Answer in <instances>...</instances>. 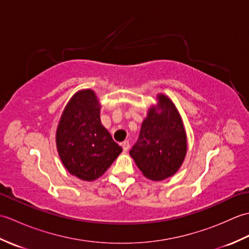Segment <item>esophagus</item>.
Wrapping results in <instances>:
<instances>
[{"label": "esophagus", "instance_id": "34e87169", "mask_svg": "<svg viewBox=\"0 0 249 249\" xmlns=\"http://www.w3.org/2000/svg\"><path fill=\"white\" fill-rule=\"evenodd\" d=\"M121 145H122V147H123L124 152H127L129 150V142L128 141H123Z\"/></svg>", "mask_w": 249, "mask_h": 249}]
</instances>
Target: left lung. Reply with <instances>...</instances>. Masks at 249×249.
I'll list each match as a JSON object with an SVG mask.
<instances>
[{
  "mask_svg": "<svg viewBox=\"0 0 249 249\" xmlns=\"http://www.w3.org/2000/svg\"><path fill=\"white\" fill-rule=\"evenodd\" d=\"M158 109L152 107L143 121L139 138L129 151L143 176L161 181L173 176L186 155L187 143L182 119L165 95L158 96Z\"/></svg>",
  "mask_w": 249,
  "mask_h": 249,
  "instance_id": "left-lung-1",
  "label": "left lung"
}]
</instances>
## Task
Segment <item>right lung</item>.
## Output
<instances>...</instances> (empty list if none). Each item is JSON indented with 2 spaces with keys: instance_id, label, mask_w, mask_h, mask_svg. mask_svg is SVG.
Here are the masks:
<instances>
[{
  "instance_id": "right-lung-1",
  "label": "right lung",
  "mask_w": 249,
  "mask_h": 249,
  "mask_svg": "<svg viewBox=\"0 0 249 249\" xmlns=\"http://www.w3.org/2000/svg\"><path fill=\"white\" fill-rule=\"evenodd\" d=\"M100 105L91 89L73 95L56 130V146L63 165L72 176L94 181L122 152L100 123Z\"/></svg>"
}]
</instances>
